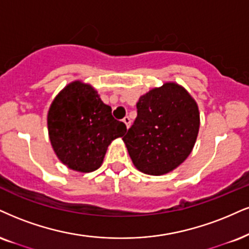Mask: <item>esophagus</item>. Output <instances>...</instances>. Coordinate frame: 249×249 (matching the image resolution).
<instances>
[{"mask_svg": "<svg viewBox=\"0 0 249 249\" xmlns=\"http://www.w3.org/2000/svg\"><path fill=\"white\" fill-rule=\"evenodd\" d=\"M122 121L124 122V124L127 125V128H129L130 127V124H131V120H130V118L129 116H124V120H122Z\"/></svg>", "mask_w": 249, "mask_h": 249, "instance_id": "obj_1", "label": "esophagus"}]
</instances>
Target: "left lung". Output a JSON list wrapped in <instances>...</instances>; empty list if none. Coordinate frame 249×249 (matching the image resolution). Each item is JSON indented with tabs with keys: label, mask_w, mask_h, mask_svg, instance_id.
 I'll return each mask as SVG.
<instances>
[{
	"label": "left lung",
	"mask_w": 249,
	"mask_h": 249,
	"mask_svg": "<svg viewBox=\"0 0 249 249\" xmlns=\"http://www.w3.org/2000/svg\"><path fill=\"white\" fill-rule=\"evenodd\" d=\"M136 107L137 118L122 139L135 167L150 176L176 170L197 139L196 101L185 88L168 82L143 94Z\"/></svg>",
	"instance_id": "obj_1"
}]
</instances>
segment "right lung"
Instances as JSON below:
<instances>
[{"label": "right lung", "instance_id": "right-lung-1", "mask_svg": "<svg viewBox=\"0 0 249 249\" xmlns=\"http://www.w3.org/2000/svg\"><path fill=\"white\" fill-rule=\"evenodd\" d=\"M48 135L57 158L70 170L89 173L103 164L113 140L127 131L113 118L90 84L71 82L55 97L47 115Z\"/></svg>", "mask_w": 249, "mask_h": 249}]
</instances>
